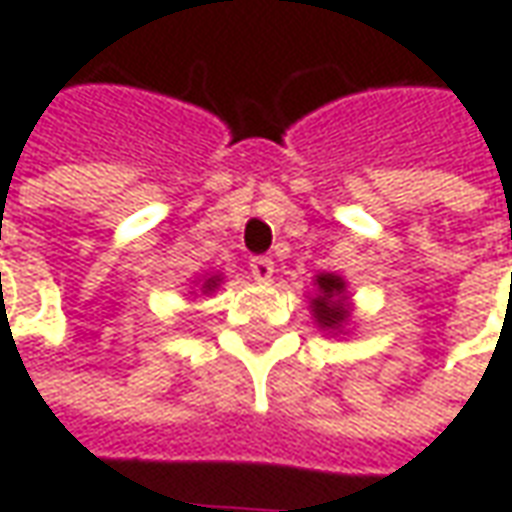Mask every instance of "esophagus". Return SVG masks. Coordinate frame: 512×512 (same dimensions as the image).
Segmentation results:
<instances>
[{"mask_svg": "<svg viewBox=\"0 0 512 512\" xmlns=\"http://www.w3.org/2000/svg\"><path fill=\"white\" fill-rule=\"evenodd\" d=\"M249 269H252V278H255L257 283H269L272 275H275V263H272L269 257H252Z\"/></svg>", "mask_w": 512, "mask_h": 512, "instance_id": "1", "label": "esophagus"}]
</instances>
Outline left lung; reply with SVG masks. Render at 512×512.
I'll return each instance as SVG.
<instances>
[{
	"label": "left lung",
	"instance_id": "1",
	"mask_svg": "<svg viewBox=\"0 0 512 512\" xmlns=\"http://www.w3.org/2000/svg\"><path fill=\"white\" fill-rule=\"evenodd\" d=\"M309 312L318 323V329L329 338L346 335V326L352 321V300L346 295V280L335 272L315 275V292L309 298Z\"/></svg>",
	"mask_w": 512,
	"mask_h": 512
}]
</instances>
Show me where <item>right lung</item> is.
Here are the masks:
<instances>
[{
	"instance_id": "obj_1",
	"label": "right lung",
	"mask_w": 512,
	"mask_h": 512,
	"mask_svg": "<svg viewBox=\"0 0 512 512\" xmlns=\"http://www.w3.org/2000/svg\"><path fill=\"white\" fill-rule=\"evenodd\" d=\"M197 283V292L200 295H212V292H217V286L223 283V275L217 272V275H203L200 280H194ZM197 292H191V295H197Z\"/></svg>"
}]
</instances>
